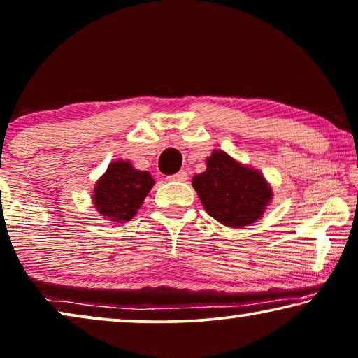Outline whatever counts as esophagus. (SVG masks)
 Here are the masks:
<instances>
[{"mask_svg":"<svg viewBox=\"0 0 358 358\" xmlns=\"http://www.w3.org/2000/svg\"><path fill=\"white\" fill-rule=\"evenodd\" d=\"M169 180L170 181H186V180H188V173H186L185 170H180L178 173H175V175H172V177H169Z\"/></svg>","mask_w":358,"mask_h":358,"instance_id":"34e87169","label":"esophagus"}]
</instances>
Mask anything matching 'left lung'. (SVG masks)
<instances>
[{
  "instance_id": "obj_1",
  "label": "left lung",
  "mask_w": 358,
  "mask_h": 358,
  "mask_svg": "<svg viewBox=\"0 0 358 358\" xmlns=\"http://www.w3.org/2000/svg\"><path fill=\"white\" fill-rule=\"evenodd\" d=\"M193 188L206 212L233 228L257 222L273 199V189L262 172L222 149H213L206 159V172L194 175Z\"/></svg>"
}]
</instances>
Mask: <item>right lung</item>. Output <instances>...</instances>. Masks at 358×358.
Segmentation results:
<instances>
[{
	"instance_id": "obj_1",
	"label": "right lung",
	"mask_w": 358,
	"mask_h": 358,
	"mask_svg": "<svg viewBox=\"0 0 358 358\" xmlns=\"http://www.w3.org/2000/svg\"><path fill=\"white\" fill-rule=\"evenodd\" d=\"M154 183L151 173L135 169L130 161H112L94 185V209L110 223H125L141 209Z\"/></svg>"
}]
</instances>
